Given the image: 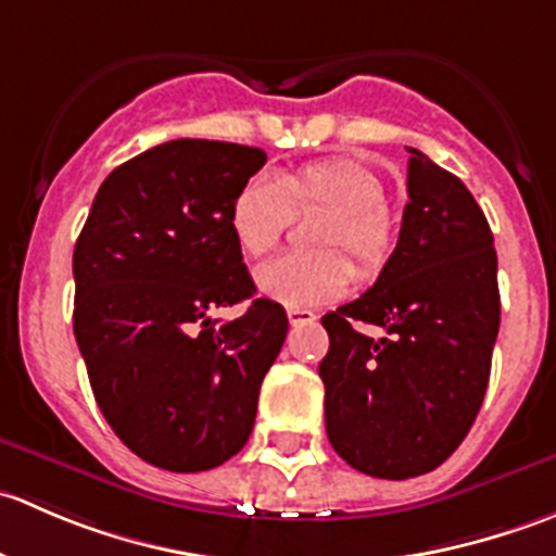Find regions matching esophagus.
Wrapping results in <instances>:
<instances>
[{"label":"esophagus","instance_id":"obj_1","mask_svg":"<svg viewBox=\"0 0 556 556\" xmlns=\"http://www.w3.org/2000/svg\"><path fill=\"white\" fill-rule=\"evenodd\" d=\"M288 319H290V325H309V323H314V319H317V314H314L312 309H288Z\"/></svg>","mask_w":556,"mask_h":556}]
</instances>
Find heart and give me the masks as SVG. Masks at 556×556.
Segmentation results:
<instances>
[{
  "label": "heart",
  "instance_id": "obj_1",
  "mask_svg": "<svg viewBox=\"0 0 556 556\" xmlns=\"http://www.w3.org/2000/svg\"><path fill=\"white\" fill-rule=\"evenodd\" d=\"M325 206L330 217L319 231V247H344L363 271L387 261L392 226L387 217V185L371 166L355 159H323L295 169L255 174L239 188L231 204V231L244 255L271 250L288 231L293 210ZM352 263L344 252L314 255L285 252L255 268V285L266 299L290 309L325 304L352 285Z\"/></svg>",
  "mask_w": 556,
  "mask_h": 556
}]
</instances>
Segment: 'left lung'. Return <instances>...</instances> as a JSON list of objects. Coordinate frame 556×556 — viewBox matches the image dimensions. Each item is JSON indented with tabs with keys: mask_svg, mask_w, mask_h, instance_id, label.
<instances>
[{
	"mask_svg": "<svg viewBox=\"0 0 556 556\" xmlns=\"http://www.w3.org/2000/svg\"><path fill=\"white\" fill-rule=\"evenodd\" d=\"M401 237L377 282L323 317L330 446L361 473L412 479L463 444L501 328L490 223L463 179L408 148ZM379 324L382 340L354 330Z\"/></svg>",
	"mask_w": 556,
	"mask_h": 556,
	"instance_id": "obj_1",
	"label": "left lung"
}]
</instances>
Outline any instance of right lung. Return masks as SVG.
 Returning <instances> with one entry per match:
<instances>
[{
  "instance_id": "obj_1",
  "label": "right lung",
  "mask_w": 556,
  "mask_h": 556,
  "mask_svg": "<svg viewBox=\"0 0 556 556\" xmlns=\"http://www.w3.org/2000/svg\"><path fill=\"white\" fill-rule=\"evenodd\" d=\"M261 148L172 139L110 172L72 257L75 339L117 439L174 473L210 470L247 444L257 392L288 336L231 231ZM250 300L217 326L208 312Z\"/></svg>"
}]
</instances>
